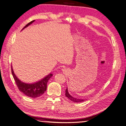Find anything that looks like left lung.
<instances>
[{
	"instance_id": "1",
	"label": "left lung",
	"mask_w": 126,
	"mask_h": 126,
	"mask_svg": "<svg viewBox=\"0 0 126 126\" xmlns=\"http://www.w3.org/2000/svg\"><path fill=\"white\" fill-rule=\"evenodd\" d=\"M65 95L67 98H68L69 100H71L74 102H75V103H79V102H83L85 100L84 99H77V98H76L73 97L71 95H70V94L68 92V89L66 88V90H65Z\"/></svg>"
}]
</instances>
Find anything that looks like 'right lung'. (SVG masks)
<instances>
[{
    "label": "right lung",
    "mask_w": 126,
    "mask_h": 126,
    "mask_svg": "<svg viewBox=\"0 0 126 126\" xmlns=\"http://www.w3.org/2000/svg\"><path fill=\"white\" fill-rule=\"evenodd\" d=\"M34 21L35 20H33V21L29 22L28 24L26 25L23 28V29L27 27V26L31 25ZM11 71L13 76L14 79L16 81L17 88L19 89L20 91L22 92L26 95L33 98L39 97V96H41L45 93L47 90V84L48 81L52 76L51 74H50L47 76H46L45 78H44L42 79L39 81L38 82L33 84H26L22 82L21 81H20L16 77L15 74H14L13 69L12 67Z\"/></svg>",
    "instance_id": "add662e5"
}]
</instances>
